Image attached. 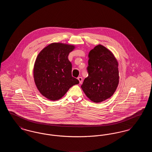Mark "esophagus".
I'll use <instances>...</instances> for the list:
<instances>
[{
    "label": "esophagus",
    "instance_id": "1",
    "mask_svg": "<svg viewBox=\"0 0 152 152\" xmlns=\"http://www.w3.org/2000/svg\"><path fill=\"white\" fill-rule=\"evenodd\" d=\"M77 79L79 81L80 84H81L83 82V78L81 77H77Z\"/></svg>",
    "mask_w": 152,
    "mask_h": 152
}]
</instances>
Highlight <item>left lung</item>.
I'll return each instance as SVG.
<instances>
[{
	"instance_id": "1",
	"label": "left lung",
	"mask_w": 152,
	"mask_h": 152,
	"mask_svg": "<svg viewBox=\"0 0 152 152\" xmlns=\"http://www.w3.org/2000/svg\"><path fill=\"white\" fill-rule=\"evenodd\" d=\"M88 76L81 88L91 101L99 103L110 98L119 83L118 61L113 53L101 44L88 54Z\"/></svg>"
}]
</instances>
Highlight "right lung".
Masks as SVG:
<instances>
[{"mask_svg": "<svg viewBox=\"0 0 152 152\" xmlns=\"http://www.w3.org/2000/svg\"><path fill=\"white\" fill-rule=\"evenodd\" d=\"M75 46L61 43L50 44L40 52L34 66V78L40 93L56 101L63 97L79 81L72 76V64L68 55Z\"/></svg>", "mask_w": 152, "mask_h": 152, "instance_id": "add662e5", "label": "right lung"}]
</instances>
